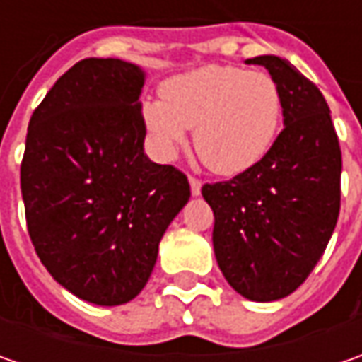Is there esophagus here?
<instances>
[{"instance_id":"obj_1","label":"esophagus","mask_w":362,"mask_h":362,"mask_svg":"<svg viewBox=\"0 0 362 362\" xmlns=\"http://www.w3.org/2000/svg\"><path fill=\"white\" fill-rule=\"evenodd\" d=\"M189 185H191V193L193 195H199L202 193V181L193 175H189Z\"/></svg>"}]
</instances>
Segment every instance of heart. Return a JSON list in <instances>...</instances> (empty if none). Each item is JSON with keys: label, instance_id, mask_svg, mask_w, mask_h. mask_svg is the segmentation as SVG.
I'll use <instances>...</instances> for the list:
<instances>
[{"label": "heart", "instance_id": "b5f03b06", "mask_svg": "<svg viewBox=\"0 0 362 362\" xmlns=\"http://www.w3.org/2000/svg\"><path fill=\"white\" fill-rule=\"evenodd\" d=\"M145 120L157 145L171 153L195 129V148L219 175H238L264 159L282 124V92L268 72L203 66L169 78Z\"/></svg>", "mask_w": 362, "mask_h": 362}]
</instances>
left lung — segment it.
<instances>
[{"label":"left lung","instance_id":"left-lung-1","mask_svg":"<svg viewBox=\"0 0 362 362\" xmlns=\"http://www.w3.org/2000/svg\"><path fill=\"white\" fill-rule=\"evenodd\" d=\"M282 92L284 129L270 153L230 181L205 183L214 250L230 286L254 302L284 298L327 250L341 211L342 155L327 100L278 56H257Z\"/></svg>","mask_w":362,"mask_h":362}]
</instances>
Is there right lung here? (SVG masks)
I'll list each match as a JSON object with an SVG mask.
<instances>
[{
  "mask_svg": "<svg viewBox=\"0 0 362 362\" xmlns=\"http://www.w3.org/2000/svg\"><path fill=\"white\" fill-rule=\"evenodd\" d=\"M145 74L86 58L34 110L20 183L28 233L52 278L100 306L148 282L165 230L189 202L187 175L146 159Z\"/></svg>",
  "mask_w": 362,
  "mask_h": 362,
  "instance_id": "1",
  "label": "right lung"
}]
</instances>
